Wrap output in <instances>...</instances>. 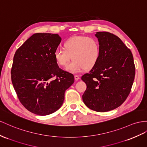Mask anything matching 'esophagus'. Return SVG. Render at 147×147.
<instances>
[{
    "label": "esophagus",
    "instance_id": "34e87169",
    "mask_svg": "<svg viewBox=\"0 0 147 147\" xmlns=\"http://www.w3.org/2000/svg\"><path fill=\"white\" fill-rule=\"evenodd\" d=\"M74 77H75V80H79V79H80V76H79V75H75Z\"/></svg>",
    "mask_w": 147,
    "mask_h": 147
}]
</instances>
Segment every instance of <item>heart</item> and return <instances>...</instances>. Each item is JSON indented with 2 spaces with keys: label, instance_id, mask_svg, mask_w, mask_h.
<instances>
[{
  "label": "heart",
  "instance_id": "obj_1",
  "mask_svg": "<svg viewBox=\"0 0 147 147\" xmlns=\"http://www.w3.org/2000/svg\"><path fill=\"white\" fill-rule=\"evenodd\" d=\"M64 49H57L54 56L57 64L64 67L72 59L67 70L78 72L90 69L96 64L100 57V45L96 38L88 36H75L64 43Z\"/></svg>",
  "mask_w": 147,
  "mask_h": 147
}]
</instances>
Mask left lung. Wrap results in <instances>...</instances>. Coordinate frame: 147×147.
Returning a JSON list of instances; mask_svg holds the SVG:
<instances>
[{
  "label": "left lung",
  "mask_w": 147,
  "mask_h": 147,
  "mask_svg": "<svg viewBox=\"0 0 147 147\" xmlns=\"http://www.w3.org/2000/svg\"><path fill=\"white\" fill-rule=\"evenodd\" d=\"M95 35L100 42V57L90 72L82 76L86 85L82 99L90 109L106 112L118 108L128 97L136 67L131 51L118 36L107 31Z\"/></svg>",
  "instance_id": "left-lung-1"
}]
</instances>
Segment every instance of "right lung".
Instances as JSON below:
<instances>
[{
    "label": "right lung",
    "instance_id": "obj_1",
    "mask_svg": "<svg viewBox=\"0 0 147 147\" xmlns=\"http://www.w3.org/2000/svg\"><path fill=\"white\" fill-rule=\"evenodd\" d=\"M61 41L57 34L34 33L16 51L11 78L20 101L35 114L56 111L65 90L74 82V75L62 70L54 53Z\"/></svg>",
    "mask_w": 147,
    "mask_h": 147
}]
</instances>
